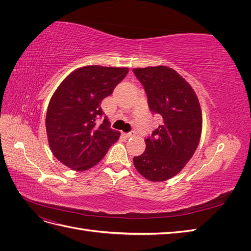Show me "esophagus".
Segmentation results:
<instances>
[{
	"label": "esophagus",
	"instance_id": "obj_1",
	"mask_svg": "<svg viewBox=\"0 0 251 251\" xmlns=\"http://www.w3.org/2000/svg\"><path fill=\"white\" fill-rule=\"evenodd\" d=\"M125 137H126V138H130V137H134L135 136V132L134 131H131V132H128V133H124L123 134Z\"/></svg>",
	"mask_w": 251,
	"mask_h": 251
}]
</instances>
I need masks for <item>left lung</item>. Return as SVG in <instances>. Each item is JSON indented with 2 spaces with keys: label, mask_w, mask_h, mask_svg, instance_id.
Wrapping results in <instances>:
<instances>
[{
  "label": "left lung",
  "mask_w": 251,
  "mask_h": 251,
  "mask_svg": "<svg viewBox=\"0 0 251 251\" xmlns=\"http://www.w3.org/2000/svg\"><path fill=\"white\" fill-rule=\"evenodd\" d=\"M151 112L162 123L146 139V151L133 161L144 178L165 181L184 168L198 147L202 131L200 103L191 85L165 66L135 68Z\"/></svg>",
  "instance_id": "obj_1"
}]
</instances>
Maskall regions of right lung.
<instances>
[{"label": "right lung", "mask_w": 251, "mask_h": 251, "mask_svg": "<svg viewBox=\"0 0 251 251\" xmlns=\"http://www.w3.org/2000/svg\"><path fill=\"white\" fill-rule=\"evenodd\" d=\"M127 72V68L86 66L58 86L46 114L49 147L58 161L74 171H86L118 140L120 133L112 130L100 103Z\"/></svg>", "instance_id": "add662e5"}]
</instances>
